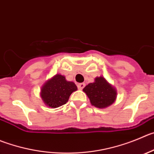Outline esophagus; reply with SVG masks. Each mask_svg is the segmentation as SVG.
Masks as SVG:
<instances>
[{
  "label": "esophagus",
  "mask_w": 154,
  "mask_h": 154,
  "mask_svg": "<svg viewBox=\"0 0 154 154\" xmlns=\"http://www.w3.org/2000/svg\"><path fill=\"white\" fill-rule=\"evenodd\" d=\"M84 87H85V84L84 83H80V84H77V87H78L79 90H82Z\"/></svg>",
  "instance_id": "esophagus-1"
}]
</instances>
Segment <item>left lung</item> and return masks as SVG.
Returning a JSON list of instances; mask_svg holds the SVG:
<instances>
[{
    "mask_svg": "<svg viewBox=\"0 0 154 154\" xmlns=\"http://www.w3.org/2000/svg\"><path fill=\"white\" fill-rule=\"evenodd\" d=\"M90 103L95 107L103 109L115 102L116 92L103 77H97L94 83L89 84L84 88Z\"/></svg>",
    "mask_w": 154,
    "mask_h": 154,
    "instance_id": "obj_1",
    "label": "left lung"
}]
</instances>
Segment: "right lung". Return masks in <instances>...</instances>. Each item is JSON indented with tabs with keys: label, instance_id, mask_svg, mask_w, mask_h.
Listing matches in <instances>:
<instances>
[{
	"label": "right lung",
	"instance_id": "right-lung-1",
	"mask_svg": "<svg viewBox=\"0 0 154 154\" xmlns=\"http://www.w3.org/2000/svg\"><path fill=\"white\" fill-rule=\"evenodd\" d=\"M77 90L74 83L67 81L61 74H56L44 84L41 90V97L47 106L57 108L66 104L70 94Z\"/></svg>",
	"mask_w": 154,
	"mask_h": 154
}]
</instances>
